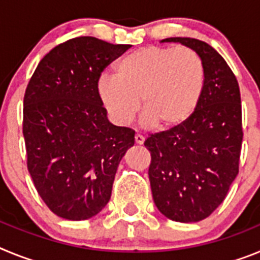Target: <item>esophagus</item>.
Instances as JSON below:
<instances>
[{
  "mask_svg": "<svg viewBox=\"0 0 260 260\" xmlns=\"http://www.w3.org/2000/svg\"><path fill=\"white\" fill-rule=\"evenodd\" d=\"M143 142H144V138L142 137L141 134H137V135H135V143L139 144V146H141V144H143Z\"/></svg>",
  "mask_w": 260,
  "mask_h": 260,
  "instance_id": "34e87169",
  "label": "esophagus"
}]
</instances>
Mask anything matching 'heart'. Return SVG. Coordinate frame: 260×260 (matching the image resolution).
<instances>
[{"label": "heart", "instance_id": "1", "mask_svg": "<svg viewBox=\"0 0 260 260\" xmlns=\"http://www.w3.org/2000/svg\"><path fill=\"white\" fill-rule=\"evenodd\" d=\"M206 70L187 47H146L117 62L114 75L99 79V100L118 126L132 122L142 105L147 125L169 132L185 125L202 100Z\"/></svg>", "mask_w": 260, "mask_h": 260}]
</instances>
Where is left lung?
<instances>
[{"label":"left lung","mask_w":260,"mask_h":260,"mask_svg":"<svg viewBox=\"0 0 260 260\" xmlns=\"http://www.w3.org/2000/svg\"><path fill=\"white\" fill-rule=\"evenodd\" d=\"M161 43H180L198 53L206 86L185 125L144 142L151 152V190L165 217L197 222L222 203L238 174L243 137L240 87L228 63L207 43L191 38H168Z\"/></svg>","instance_id":"8db88e82"}]
</instances>
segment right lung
<instances>
[{"label":"right lung","instance_id":"add662e5","mask_svg":"<svg viewBox=\"0 0 260 260\" xmlns=\"http://www.w3.org/2000/svg\"><path fill=\"white\" fill-rule=\"evenodd\" d=\"M130 45L92 36L68 40L39 62L24 93L27 168L49 210L87 220L107 206L134 130L109 122L99 100L103 70Z\"/></svg>","mask_w":260,"mask_h":260}]
</instances>
